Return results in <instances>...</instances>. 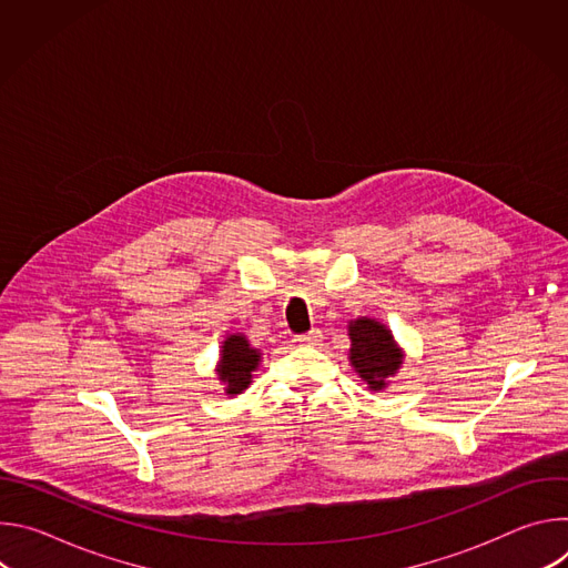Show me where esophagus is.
<instances>
[{
    "label": "esophagus",
    "mask_w": 568,
    "mask_h": 568,
    "mask_svg": "<svg viewBox=\"0 0 568 568\" xmlns=\"http://www.w3.org/2000/svg\"><path fill=\"white\" fill-rule=\"evenodd\" d=\"M321 339H323V335H321V331H318V328H312V331H307V333H303V335H296V337H294V342L305 344V346H316Z\"/></svg>",
    "instance_id": "obj_1"
}]
</instances>
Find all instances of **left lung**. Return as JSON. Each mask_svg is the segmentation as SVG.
<instances>
[{
	"label": "left lung",
	"instance_id": "left-lung-1",
	"mask_svg": "<svg viewBox=\"0 0 568 568\" xmlns=\"http://www.w3.org/2000/svg\"><path fill=\"white\" fill-rule=\"evenodd\" d=\"M348 335L353 339L351 362L355 371L371 384V388H384V379L402 364V355L390 333L373 318H357L351 323Z\"/></svg>",
	"mask_w": 568,
	"mask_h": 568
}]
</instances>
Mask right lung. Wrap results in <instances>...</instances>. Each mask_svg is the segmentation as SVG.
<instances>
[{
    "label": "right lung",
    "mask_w": 568,
    "mask_h": 568,
    "mask_svg": "<svg viewBox=\"0 0 568 568\" xmlns=\"http://www.w3.org/2000/svg\"><path fill=\"white\" fill-rule=\"evenodd\" d=\"M258 351H254L245 337L231 335L222 346V362L217 368L220 379L226 384V393H242L252 382V371L258 366Z\"/></svg>",
    "instance_id": "add662e5"
}]
</instances>
